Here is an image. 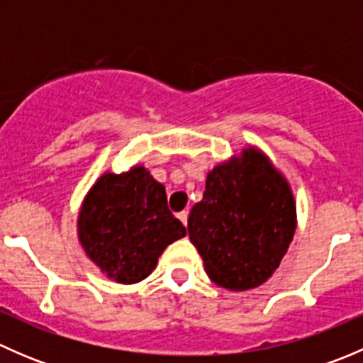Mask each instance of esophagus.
I'll return each mask as SVG.
<instances>
[{
  "label": "esophagus",
  "mask_w": 363,
  "mask_h": 363,
  "mask_svg": "<svg viewBox=\"0 0 363 363\" xmlns=\"http://www.w3.org/2000/svg\"><path fill=\"white\" fill-rule=\"evenodd\" d=\"M177 218L179 219H181V221H182V225H188V211H182V212H179V214H177Z\"/></svg>",
  "instance_id": "esophagus-1"
}]
</instances>
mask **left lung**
<instances>
[{"label": "left lung", "instance_id": "8db88e82", "mask_svg": "<svg viewBox=\"0 0 363 363\" xmlns=\"http://www.w3.org/2000/svg\"><path fill=\"white\" fill-rule=\"evenodd\" d=\"M296 208L290 186L255 149L219 164L205 181L188 233L218 286L244 291L265 283L294 239Z\"/></svg>", "mask_w": 363, "mask_h": 363}]
</instances>
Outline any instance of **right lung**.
I'll use <instances>...</instances> for the list:
<instances>
[{"mask_svg": "<svg viewBox=\"0 0 363 363\" xmlns=\"http://www.w3.org/2000/svg\"><path fill=\"white\" fill-rule=\"evenodd\" d=\"M184 235L163 184L144 167L101 175L79 214V239L87 256L123 284L145 279L164 247Z\"/></svg>", "mask_w": 363, "mask_h": 363, "instance_id": "obj_1", "label": "right lung"}]
</instances>
